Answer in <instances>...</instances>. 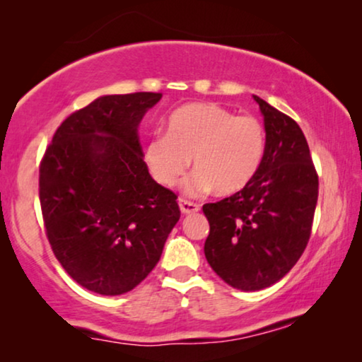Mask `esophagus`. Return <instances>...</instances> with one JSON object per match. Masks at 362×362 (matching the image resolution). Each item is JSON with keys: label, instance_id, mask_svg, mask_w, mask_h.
I'll return each instance as SVG.
<instances>
[{"label": "esophagus", "instance_id": "obj_1", "mask_svg": "<svg viewBox=\"0 0 362 362\" xmlns=\"http://www.w3.org/2000/svg\"><path fill=\"white\" fill-rule=\"evenodd\" d=\"M180 209L182 214H192V212L199 211V206L194 204V202H191V201L180 199Z\"/></svg>", "mask_w": 362, "mask_h": 362}]
</instances>
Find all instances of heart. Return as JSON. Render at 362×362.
I'll use <instances>...</instances> for the list:
<instances>
[{
	"mask_svg": "<svg viewBox=\"0 0 362 362\" xmlns=\"http://www.w3.org/2000/svg\"><path fill=\"white\" fill-rule=\"evenodd\" d=\"M265 153V132L254 117H235L217 103H187L168 117L165 135L146 141L143 160L165 187H175L187 168L197 170L186 192L199 196L216 187L235 194L254 180Z\"/></svg>",
	"mask_w": 362,
	"mask_h": 362,
	"instance_id": "1",
	"label": "heart"
}]
</instances>
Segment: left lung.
I'll return each mask as SVG.
<instances>
[{
	"mask_svg": "<svg viewBox=\"0 0 362 362\" xmlns=\"http://www.w3.org/2000/svg\"><path fill=\"white\" fill-rule=\"evenodd\" d=\"M265 127V153L254 180L202 206L212 270L237 290L257 291L284 279L303 254L318 201V175L293 118L254 95Z\"/></svg>",
	"mask_w": 362,
	"mask_h": 362,
	"instance_id": "obj_1",
	"label": "left lung"
}]
</instances>
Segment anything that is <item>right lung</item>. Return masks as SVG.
Listing matches in <instances>:
<instances>
[{"mask_svg": "<svg viewBox=\"0 0 362 362\" xmlns=\"http://www.w3.org/2000/svg\"><path fill=\"white\" fill-rule=\"evenodd\" d=\"M161 93L98 97L54 133L39 168L49 244L64 270L98 295L148 276L180 221L176 194L153 180L138 127Z\"/></svg>", "mask_w": 362, "mask_h": 362, "instance_id": "right-lung-1", "label": "right lung"}]
</instances>
